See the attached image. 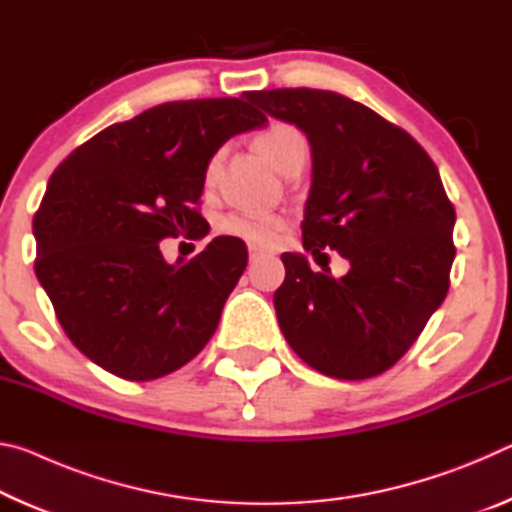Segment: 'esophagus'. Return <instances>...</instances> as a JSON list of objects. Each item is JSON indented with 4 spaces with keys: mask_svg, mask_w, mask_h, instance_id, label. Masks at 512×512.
<instances>
[{
    "mask_svg": "<svg viewBox=\"0 0 512 512\" xmlns=\"http://www.w3.org/2000/svg\"><path fill=\"white\" fill-rule=\"evenodd\" d=\"M248 255H250V262H255L257 257H262V255H264V250H262V248H257V246H250V248H248Z\"/></svg>",
    "mask_w": 512,
    "mask_h": 512,
    "instance_id": "esophagus-1",
    "label": "esophagus"
}]
</instances>
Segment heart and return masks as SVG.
<instances>
[{
	"instance_id": "obj_1",
	"label": "heart",
	"mask_w": 512,
	"mask_h": 512,
	"mask_svg": "<svg viewBox=\"0 0 512 512\" xmlns=\"http://www.w3.org/2000/svg\"><path fill=\"white\" fill-rule=\"evenodd\" d=\"M257 149L275 169L287 173L300 162H307L309 144L300 128L287 121H275L255 137ZM221 169V153H214L205 167V183L212 185ZM287 221L280 214L266 212H232L221 221V230L253 246H275L282 239Z\"/></svg>"
}]
</instances>
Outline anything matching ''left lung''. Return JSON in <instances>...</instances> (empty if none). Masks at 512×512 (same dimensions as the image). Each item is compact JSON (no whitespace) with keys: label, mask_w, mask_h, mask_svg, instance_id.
<instances>
[{"label":"left lung","mask_w":512,"mask_h":512,"mask_svg":"<svg viewBox=\"0 0 512 512\" xmlns=\"http://www.w3.org/2000/svg\"><path fill=\"white\" fill-rule=\"evenodd\" d=\"M246 99L307 135L314 169L302 246L350 262L332 277L311 271L305 255H282L287 277L273 302L284 339L327 377L381 375L449 289L456 212L436 164L400 126L343 94L284 88Z\"/></svg>","instance_id":"obj_1"}]
</instances>
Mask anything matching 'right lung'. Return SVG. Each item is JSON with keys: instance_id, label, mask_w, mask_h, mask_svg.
Wrapping results in <instances>:
<instances>
[{"instance_id": "1", "label": "right lung", "mask_w": 512, "mask_h": 512, "mask_svg": "<svg viewBox=\"0 0 512 512\" xmlns=\"http://www.w3.org/2000/svg\"><path fill=\"white\" fill-rule=\"evenodd\" d=\"M241 99L169 101L103 128L58 164L33 216L36 275L76 348L121 379L151 381L192 361L248 264L216 237L167 264L160 241L207 235L205 167L232 135L264 126Z\"/></svg>"}]
</instances>
